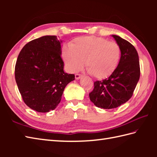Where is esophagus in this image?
Masks as SVG:
<instances>
[{"instance_id": "1", "label": "esophagus", "mask_w": 157, "mask_h": 157, "mask_svg": "<svg viewBox=\"0 0 157 157\" xmlns=\"http://www.w3.org/2000/svg\"><path fill=\"white\" fill-rule=\"evenodd\" d=\"M75 79H80L82 78V75L79 74V73H76V74L75 75Z\"/></svg>"}]
</instances>
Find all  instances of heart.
<instances>
[{"label":"heart","mask_w":157,"mask_h":157,"mask_svg":"<svg viewBox=\"0 0 157 157\" xmlns=\"http://www.w3.org/2000/svg\"><path fill=\"white\" fill-rule=\"evenodd\" d=\"M62 57L69 71H78L85 61L90 74L97 79H105L118 66L121 48L115 42L96 36H86L75 39L70 47H63Z\"/></svg>","instance_id":"1"}]
</instances>
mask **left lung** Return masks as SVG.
Returning a JSON list of instances; mask_svg holds the SVG:
<instances>
[{
    "mask_svg": "<svg viewBox=\"0 0 157 157\" xmlns=\"http://www.w3.org/2000/svg\"><path fill=\"white\" fill-rule=\"evenodd\" d=\"M112 36L121 48L118 66L108 78L95 82L89 94L95 106L105 109L117 108L128 101L140 75L139 56L134 46L118 36Z\"/></svg>",
    "mask_w": 157,
    "mask_h": 157,
    "instance_id": "8db88e82",
    "label": "left lung"
}]
</instances>
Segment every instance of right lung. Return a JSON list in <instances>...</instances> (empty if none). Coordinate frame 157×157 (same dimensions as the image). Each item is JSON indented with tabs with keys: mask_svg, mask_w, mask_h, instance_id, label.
<instances>
[{
	"mask_svg": "<svg viewBox=\"0 0 157 157\" xmlns=\"http://www.w3.org/2000/svg\"><path fill=\"white\" fill-rule=\"evenodd\" d=\"M61 40L56 36H44L26 44L15 64V77L23 101L39 113L54 110L74 74L63 71Z\"/></svg>",
	"mask_w": 157,
	"mask_h": 157,
	"instance_id": "add662e5",
	"label": "right lung"
}]
</instances>
